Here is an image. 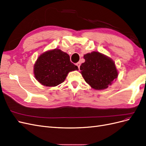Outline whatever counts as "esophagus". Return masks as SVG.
<instances>
[{
	"mask_svg": "<svg viewBox=\"0 0 146 146\" xmlns=\"http://www.w3.org/2000/svg\"><path fill=\"white\" fill-rule=\"evenodd\" d=\"M76 65L78 66V69H80V62H78L77 64H76Z\"/></svg>",
	"mask_w": 146,
	"mask_h": 146,
	"instance_id": "1",
	"label": "esophagus"
}]
</instances>
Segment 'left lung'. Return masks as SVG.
Listing matches in <instances>:
<instances>
[{"instance_id": "left-lung-1", "label": "left lung", "mask_w": 146, "mask_h": 146, "mask_svg": "<svg viewBox=\"0 0 146 146\" xmlns=\"http://www.w3.org/2000/svg\"><path fill=\"white\" fill-rule=\"evenodd\" d=\"M83 58L85 61L80 66V72L92 88L107 89L117 79L118 72L115 63L108 56L93 51L84 55Z\"/></svg>"}]
</instances>
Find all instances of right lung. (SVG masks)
<instances>
[{
  "label": "right lung",
  "instance_id": "add662e5",
  "mask_svg": "<svg viewBox=\"0 0 146 146\" xmlns=\"http://www.w3.org/2000/svg\"><path fill=\"white\" fill-rule=\"evenodd\" d=\"M69 55L58 48L47 50L38 56L33 66L35 78L41 85L54 87L63 83L69 72L78 70Z\"/></svg>",
  "mask_w": 146,
  "mask_h": 146
}]
</instances>
